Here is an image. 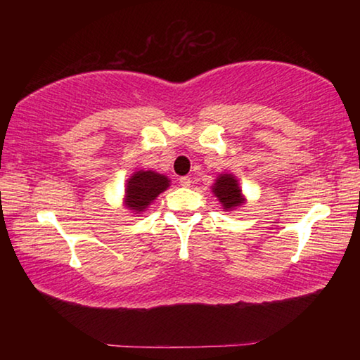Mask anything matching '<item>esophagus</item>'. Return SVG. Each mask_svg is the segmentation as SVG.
Wrapping results in <instances>:
<instances>
[{
  "label": "esophagus",
  "mask_w": 360,
  "mask_h": 360,
  "mask_svg": "<svg viewBox=\"0 0 360 360\" xmlns=\"http://www.w3.org/2000/svg\"><path fill=\"white\" fill-rule=\"evenodd\" d=\"M179 186L181 187H191V178H188V176H182V178H179Z\"/></svg>",
  "instance_id": "1"
}]
</instances>
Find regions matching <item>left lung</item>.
Instances as JSON below:
<instances>
[{"instance_id":"1","label":"left lung","mask_w":360,"mask_h":360,"mask_svg":"<svg viewBox=\"0 0 360 360\" xmlns=\"http://www.w3.org/2000/svg\"><path fill=\"white\" fill-rule=\"evenodd\" d=\"M211 191L219 200L224 211H233L246 203V197L243 195L240 187V181L231 173L219 174L214 184L211 186Z\"/></svg>"}]
</instances>
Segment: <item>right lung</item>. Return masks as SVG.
Listing matches in <instances>:
<instances>
[{
    "label": "right lung",
    "mask_w": 360,
    "mask_h": 360,
    "mask_svg": "<svg viewBox=\"0 0 360 360\" xmlns=\"http://www.w3.org/2000/svg\"><path fill=\"white\" fill-rule=\"evenodd\" d=\"M169 178L165 174L155 173L152 169H138L133 173L125 184L124 206L133 214H141L154 200L169 187Z\"/></svg>",
    "instance_id": "add662e5"
}]
</instances>
